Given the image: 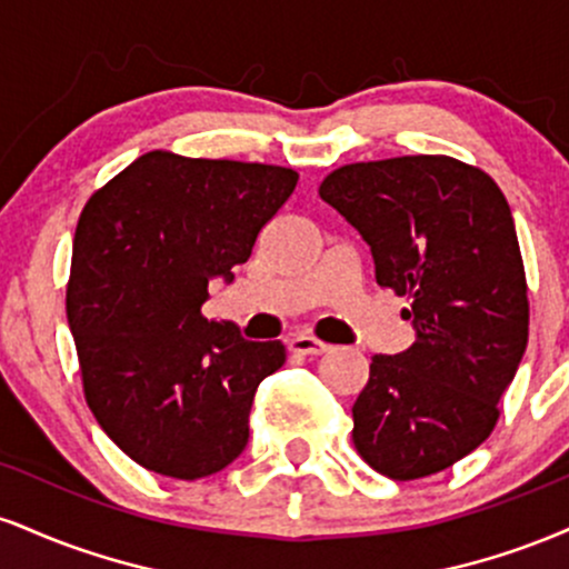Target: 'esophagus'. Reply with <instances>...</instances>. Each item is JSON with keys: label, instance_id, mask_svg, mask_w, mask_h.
Wrapping results in <instances>:
<instances>
[{"label": "esophagus", "instance_id": "obj_1", "mask_svg": "<svg viewBox=\"0 0 569 569\" xmlns=\"http://www.w3.org/2000/svg\"><path fill=\"white\" fill-rule=\"evenodd\" d=\"M289 350L297 352V356H323L329 350V345L310 335H297L289 339Z\"/></svg>", "mask_w": 569, "mask_h": 569}]
</instances>
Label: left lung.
Segmentation results:
<instances>
[{"label": "left lung", "mask_w": 569, "mask_h": 569, "mask_svg": "<svg viewBox=\"0 0 569 569\" xmlns=\"http://www.w3.org/2000/svg\"><path fill=\"white\" fill-rule=\"evenodd\" d=\"M321 198L361 232L377 283L409 297L415 345L375 356L352 443L377 473L422 479L492 433L530 329L511 208L479 168L443 154L352 162Z\"/></svg>", "instance_id": "8db88e82"}]
</instances>
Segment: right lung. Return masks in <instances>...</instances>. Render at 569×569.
<instances>
[{
	"mask_svg": "<svg viewBox=\"0 0 569 569\" xmlns=\"http://www.w3.org/2000/svg\"><path fill=\"white\" fill-rule=\"evenodd\" d=\"M297 181L291 168L154 149L84 206L67 289L84 398L147 471L194 481L246 449L253 393L286 348L200 307L208 280L232 283Z\"/></svg>",
	"mask_w": 569,
	"mask_h": 569,
	"instance_id": "obj_1",
	"label": "right lung"
}]
</instances>
